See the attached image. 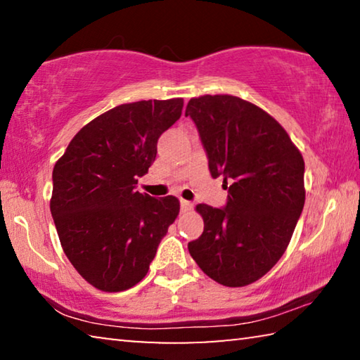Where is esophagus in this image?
<instances>
[{
  "mask_svg": "<svg viewBox=\"0 0 360 360\" xmlns=\"http://www.w3.org/2000/svg\"><path fill=\"white\" fill-rule=\"evenodd\" d=\"M193 208V203L192 202H187V200H182L181 198V211L182 212H188Z\"/></svg>",
  "mask_w": 360,
  "mask_h": 360,
  "instance_id": "1",
  "label": "esophagus"
}]
</instances>
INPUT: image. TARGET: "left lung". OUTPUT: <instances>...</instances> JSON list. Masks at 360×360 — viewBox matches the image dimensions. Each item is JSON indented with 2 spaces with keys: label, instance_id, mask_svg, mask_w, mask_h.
<instances>
[{
  "label": "left lung",
  "instance_id": "1",
  "mask_svg": "<svg viewBox=\"0 0 360 360\" xmlns=\"http://www.w3.org/2000/svg\"><path fill=\"white\" fill-rule=\"evenodd\" d=\"M212 178L222 176L227 205H197L205 230L188 243L197 265L216 283L243 288L281 259L304 205V162L279 122L231 95L192 98ZM229 187H226V184Z\"/></svg>",
  "mask_w": 360,
  "mask_h": 360
}]
</instances>
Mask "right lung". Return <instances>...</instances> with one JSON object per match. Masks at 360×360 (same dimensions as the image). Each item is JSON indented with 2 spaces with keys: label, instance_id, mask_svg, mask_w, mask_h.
<instances>
[{
  "label": "right lung",
  "instance_id": "1",
  "mask_svg": "<svg viewBox=\"0 0 360 360\" xmlns=\"http://www.w3.org/2000/svg\"><path fill=\"white\" fill-rule=\"evenodd\" d=\"M184 100L115 106L82 127L52 173L51 212L66 257L103 292L133 288L148 275L179 200L135 191L157 141L181 117Z\"/></svg>",
  "mask_w": 360,
  "mask_h": 360
}]
</instances>
